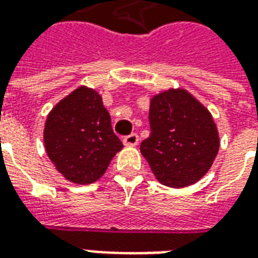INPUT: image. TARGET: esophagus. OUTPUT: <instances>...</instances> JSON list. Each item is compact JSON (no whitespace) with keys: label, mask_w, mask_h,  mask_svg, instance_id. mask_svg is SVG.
Returning <instances> with one entry per match:
<instances>
[{"label":"esophagus","mask_w":258,"mask_h":258,"mask_svg":"<svg viewBox=\"0 0 258 258\" xmlns=\"http://www.w3.org/2000/svg\"><path fill=\"white\" fill-rule=\"evenodd\" d=\"M138 141H140V137L135 134V133H133V134L127 135V137H124V145L127 146H135L137 144H138Z\"/></svg>","instance_id":"1"}]
</instances>
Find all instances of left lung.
<instances>
[{"mask_svg":"<svg viewBox=\"0 0 258 258\" xmlns=\"http://www.w3.org/2000/svg\"><path fill=\"white\" fill-rule=\"evenodd\" d=\"M151 135L141 153L163 185L184 188L205 175L218 153V133L211 114L185 90L153 96Z\"/></svg>","mask_w":258,"mask_h":258,"instance_id":"obj_1","label":"left lung"}]
</instances>
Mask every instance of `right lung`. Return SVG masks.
<instances>
[{
	"label": "right lung",
	"mask_w": 258,
	"mask_h": 258,
	"mask_svg": "<svg viewBox=\"0 0 258 258\" xmlns=\"http://www.w3.org/2000/svg\"><path fill=\"white\" fill-rule=\"evenodd\" d=\"M44 144L59 173L74 184H92L106 171L123 144L94 90L80 87L48 114Z\"/></svg>",
	"instance_id": "obj_1"
}]
</instances>
